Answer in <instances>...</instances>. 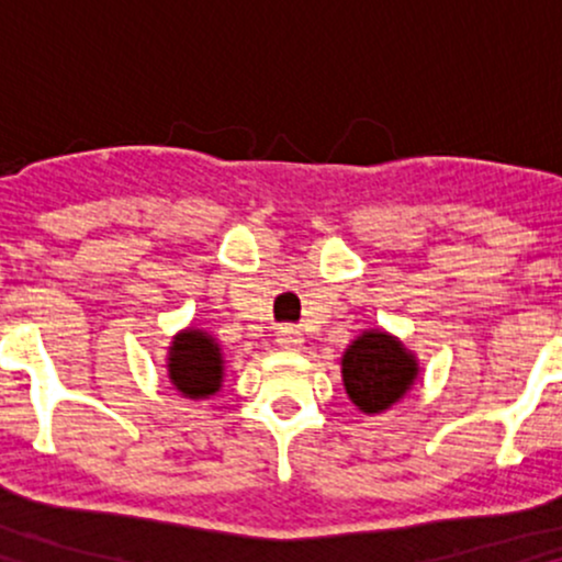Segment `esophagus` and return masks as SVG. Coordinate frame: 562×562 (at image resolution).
<instances>
[{
  "label": "esophagus",
  "mask_w": 562,
  "mask_h": 562,
  "mask_svg": "<svg viewBox=\"0 0 562 562\" xmlns=\"http://www.w3.org/2000/svg\"><path fill=\"white\" fill-rule=\"evenodd\" d=\"M277 344H280L282 348H299L303 344V335L299 327L282 325V327H277Z\"/></svg>",
  "instance_id": "esophagus-1"
}]
</instances>
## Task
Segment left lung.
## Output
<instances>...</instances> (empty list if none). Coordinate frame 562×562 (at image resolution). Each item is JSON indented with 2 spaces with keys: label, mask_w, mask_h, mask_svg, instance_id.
Instances as JSON below:
<instances>
[{
  "label": "left lung",
  "mask_w": 562,
  "mask_h": 562,
  "mask_svg": "<svg viewBox=\"0 0 562 562\" xmlns=\"http://www.w3.org/2000/svg\"><path fill=\"white\" fill-rule=\"evenodd\" d=\"M417 364L391 335L372 330L344 353V383L351 402L364 412H383L409 391Z\"/></svg>",
  "instance_id": "obj_1"
}]
</instances>
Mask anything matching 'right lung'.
Here are the masks:
<instances>
[{
	"instance_id": "obj_1",
	"label": "right lung",
	"mask_w": 562,
	"mask_h": 562,
	"mask_svg": "<svg viewBox=\"0 0 562 562\" xmlns=\"http://www.w3.org/2000/svg\"><path fill=\"white\" fill-rule=\"evenodd\" d=\"M222 351L214 338L200 330H184L173 340L169 353V378L184 396L203 398L222 385Z\"/></svg>"
}]
</instances>
